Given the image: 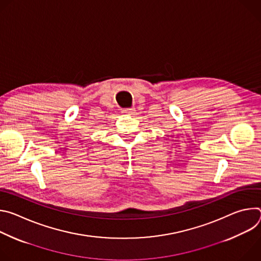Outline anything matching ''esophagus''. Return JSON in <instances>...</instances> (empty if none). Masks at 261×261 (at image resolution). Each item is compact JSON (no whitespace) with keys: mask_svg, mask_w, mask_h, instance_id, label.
<instances>
[{"mask_svg":"<svg viewBox=\"0 0 261 261\" xmlns=\"http://www.w3.org/2000/svg\"><path fill=\"white\" fill-rule=\"evenodd\" d=\"M123 111V114L124 115H133L134 114V111H135V109L133 108V107H129V108H125V109H123L122 110Z\"/></svg>","mask_w":261,"mask_h":261,"instance_id":"esophagus-1","label":"esophagus"}]
</instances>
